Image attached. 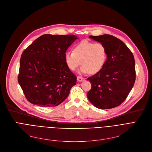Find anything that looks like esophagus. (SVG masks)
I'll return each mask as SVG.
<instances>
[{
	"instance_id": "esophagus-1",
	"label": "esophagus",
	"mask_w": 152,
	"mask_h": 152,
	"mask_svg": "<svg viewBox=\"0 0 152 152\" xmlns=\"http://www.w3.org/2000/svg\"><path fill=\"white\" fill-rule=\"evenodd\" d=\"M84 78L83 77H81V76H77V80L78 81H79V82H81V81H83V80H84Z\"/></svg>"
}]
</instances>
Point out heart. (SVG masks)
<instances>
[{"instance_id":"1","label":"heart","mask_w":152,"mask_h":152,"mask_svg":"<svg viewBox=\"0 0 152 152\" xmlns=\"http://www.w3.org/2000/svg\"><path fill=\"white\" fill-rule=\"evenodd\" d=\"M107 58V49L104 45L84 40L73 47V52L65 54V63L72 71H75L81 63L79 73L95 74L103 68Z\"/></svg>"}]
</instances>
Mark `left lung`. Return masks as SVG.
<instances>
[{
  "mask_svg": "<svg viewBox=\"0 0 152 152\" xmlns=\"http://www.w3.org/2000/svg\"><path fill=\"white\" fill-rule=\"evenodd\" d=\"M89 38L105 46L107 60L99 72L87 79L92 85L87 99L99 109L116 107L126 100L135 83L134 55L123 42L113 36H90Z\"/></svg>",
  "mask_w": 152,
  "mask_h": 152,
  "instance_id": "obj_1",
  "label": "left lung"
}]
</instances>
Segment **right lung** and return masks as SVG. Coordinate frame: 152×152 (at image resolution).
I'll list each match as a JSON object with an SVG mask.
<instances>
[{
	"mask_svg": "<svg viewBox=\"0 0 152 152\" xmlns=\"http://www.w3.org/2000/svg\"><path fill=\"white\" fill-rule=\"evenodd\" d=\"M75 35L44 34L23 51L18 80L27 100L43 107H56L68 96L76 76L65 63Z\"/></svg>",
	"mask_w": 152,
	"mask_h": 152,
	"instance_id": "obj_1",
	"label": "right lung"
}]
</instances>
